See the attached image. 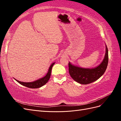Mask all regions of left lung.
Instances as JSON below:
<instances>
[{"instance_id":"obj_1","label":"left lung","mask_w":121,"mask_h":121,"mask_svg":"<svg viewBox=\"0 0 121 121\" xmlns=\"http://www.w3.org/2000/svg\"><path fill=\"white\" fill-rule=\"evenodd\" d=\"M108 61V49L106 46L104 59L98 67L93 69H84L76 67L69 63V72L71 77L79 83L88 84L98 79L107 69Z\"/></svg>"}]
</instances>
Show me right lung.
Instances as JSON below:
<instances>
[{"label":"right lung","mask_w":121,"mask_h":121,"mask_svg":"<svg viewBox=\"0 0 121 121\" xmlns=\"http://www.w3.org/2000/svg\"><path fill=\"white\" fill-rule=\"evenodd\" d=\"M54 63L52 64V65H50V67L49 68L48 73L46 74V75L43 77L42 78L38 80H36V81L34 82H21L18 81L17 80H16V81L21 84V85H22L23 86H25L27 87L28 88H38L41 87L44 85H45L47 82L48 81V80L50 77V75H51V72H52V68L53 67V65H54Z\"/></svg>","instance_id":"obj_1"}]
</instances>
